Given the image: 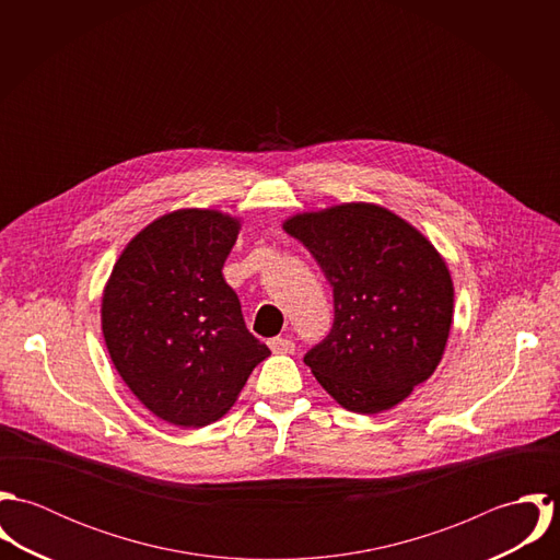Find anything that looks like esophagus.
<instances>
[{
	"label": "esophagus",
	"instance_id": "34e87169",
	"mask_svg": "<svg viewBox=\"0 0 560 560\" xmlns=\"http://www.w3.org/2000/svg\"><path fill=\"white\" fill-rule=\"evenodd\" d=\"M269 349L273 353H293L295 351V342L289 340V338L276 336V338H269Z\"/></svg>",
	"mask_w": 560,
	"mask_h": 560
}]
</instances>
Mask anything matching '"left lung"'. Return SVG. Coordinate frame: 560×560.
I'll list each match as a JSON object with an SVG mask.
<instances>
[{
    "label": "left lung",
    "mask_w": 560,
    "mask_h": 560,
    "mask_svg": "<svg viewBox=\"0 0 560 560\" xmlns=\"http://www.w3.org/2000/svg\"><path fill=\"white\" fill-rule=\"evenodd\" d=\"M284 231L319 262L334 323L304 362L342 407L377 413L427 382L453 320L451 273L405 220L375 205L295 215Z\"/></svg>",
    "instance_id": "1"
}]
</instances>
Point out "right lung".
I'll list each match as a JSON object with an SVG mask.
<instances>
[{
	"label": "right lung",
	"mask_w": 560,
	"mask_h": 560,
	"mask_svg": "<svg viewBox=\"0 0 560 560\" xmlns=\"http://www.w3.org/2000/svg\"><path fill=\"white\" fill-rule=\"evenodd\" d=\"M240 224L183 209L120 254L103 293V336L131 393L180 427L222 418L271 351L245 327L222 269Z\"/></svg>",
	"instance_id": "obj_1"
}]
</instances>
